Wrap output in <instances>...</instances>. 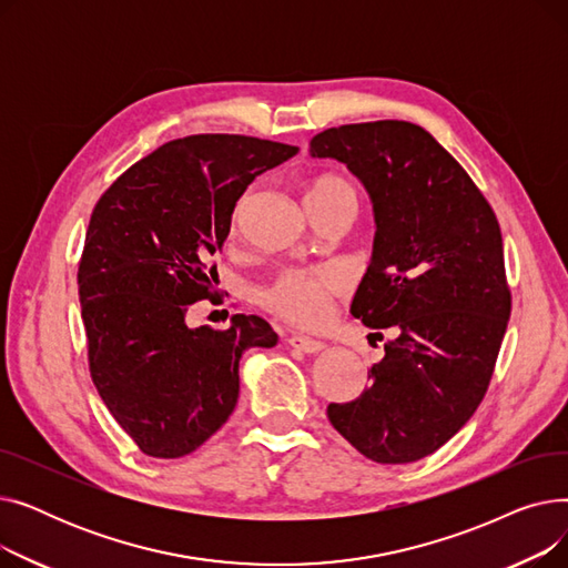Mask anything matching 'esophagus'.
<instances>
[{
	"label": "esophagus",
	"instance_id": "esophagus-1",
	"mask_svg": "<svg viewBox=\"0 0 568 568\" xmlns=\"http://www.w3.org/2000/svg\"><path fill=\"white\" fill-rule=\"evenodd\" d=\"M287 343H290V347L300 349L304 354H317L326 347L322 341H315V338H308V336H290Z\"/></svg>",
	"mask_w": 568,
	"mask_h": 568
}]
</instances>
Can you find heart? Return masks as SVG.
<instances>
[{"instance_id":"b5f03b06","label":"heart","mask_w":568,"mask_h":568,"mask_svg":"<svg viewBox=\"0 0 568 568\" xmlns=\"http://www.w3.org/2000/svg\"><path fill=\"white\" fill-rule=\"evenodd\" d=\"M349 204L356 209V191L341 174H320L306 193L308 209ZM347 287L338 266L287 268L262 292V304L296 326H320L332 315V304Z\"/></svg>"}]
</instances>
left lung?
I'll list each match as a JSON object with an SVG mask.
<instances>
[{"label":"left lung","instance_id":"8db88e82","mask_svg":"<svg viewBox=\"0 0 568 568\" xmlns=\"http://www.w3.org/2000/svg\"><path fill=\"white\" fill-rule=\"evenodd\" d=\"M311 156L345 163L373 200V257L349 311L396 334L368 389L326 414L366 458L414 463L449 442L488 392L511 315L497 216L463 165L409 122L326 129Z\"/></svg>","mask_w":568,"mask_h":568}]
</instances>
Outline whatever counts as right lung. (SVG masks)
Listing matches in <instances>:
<instances>
[{
	"label": "right lung",
	"instance_id": "obj_1",
	"mask_svg": "<svg viewBox=\"0 0 568 568\" xmlns=\"http://www.w3.org/2000/svg\"><path fill=\"white\" fill-rule=\"evenodd\" d=\"M296 152L248 135L179 138L97 202L78 266L89 373L142 454H193L230 419L244 349L276 345L257 315H234L227 329H191L186 311L216 292L212 257L236 200Z\"/></svg>",
	"mask_w": 568,
	"mask_h": 568
}]
</instances>
